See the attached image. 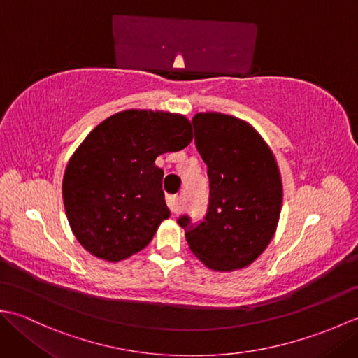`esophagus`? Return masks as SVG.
<instances>
[{
  "label": "esophagus",
  "mask_w": 358,
  "mask_h": 358,
  "mask_svg": "<svg viewBox=\"0 0 358 358\" xmlns=\"http://www.w3.org/2000/svg\"><path fill=\"white\" fill-rule=\"evenodd\" d=\"M167 208L171 209L173 215H177L181 212V203H180V196L178 195H169L167 196Z\"/></svg>",
  "instance_id": "esophagus-1"
}]
</instances>
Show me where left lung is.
<instances>
[{
  "label": "left lung",
  "instance_id": "obj_1",
  "mask_svg": "<svg viewBox=\"0 0 358 358\" xmlns=\"http://www.w3.org/2000/svg\"><path fill=\"white\" fill-rule=\"evenodd\" d=\"M195 146L208 164L206 215L185 229L192 252L214 271L246 268L273 237L281 209L280 172L268 144L252 126L223 113H196Z\"/></svg>",
  "mask_w": 358,
  "mask_h": 358
}]
</instances>
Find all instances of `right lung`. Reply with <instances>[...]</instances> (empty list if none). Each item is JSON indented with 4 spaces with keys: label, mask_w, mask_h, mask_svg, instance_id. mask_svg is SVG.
<instances>
[{
    "label": "right lung",
    "mask_w": 358,
    "mask_h": 358,
    "mask_svg": "<svg viewBox=\"0 0 358 358\" xmlns=\"http://www.w3.org/2000/svg\"><path fill=\"white\" fill-rule=\"evenodd\" d=\"M192 129L183 115L124 110L104 120L67 163L63 200L75 237L90 254L120 262L149 245L169 217L155 158L185 149Z\"/></svg>",
    "instance_id": "add662e5"
}]
</instances>
